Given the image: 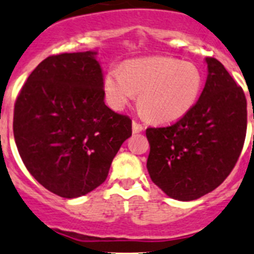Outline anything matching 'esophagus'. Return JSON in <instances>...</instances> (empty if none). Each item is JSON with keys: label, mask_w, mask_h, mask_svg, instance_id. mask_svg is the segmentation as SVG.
<instances>
[{"label": "esophagus", "mask_w": 254, "mask_h": 254, "mask_svg": "<svg viewBox=\"0 0 254 254\" xmlns=\"http://www.w3.org/2000/svg\"><path fill=\"white\" fill-rule=\"evenodd\" d=\"M143 129H144V127H143L140 124H138L137 121H133L132 122V130H133V133H139V132H142Z\"/></svg>", "instance_id": "obj_1"}]
</instances>
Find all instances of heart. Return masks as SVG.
<instances>
[{"instance_id":"b5f03b06","label":"heart","mask_w":254,"mask_h":254,"mask_svg":"<svg viewBox=\"0 0 254 254\" xmlns=\"http://www.w3.org/2000/svg\"><path fill=\"white\" fill-rule=\"evenodd\" d=\"M202 87L197 66L174 58L130 60L124 67L112 66L105 77L107 102L122 110L139 94V105L149 119L172 122L187 115Z\"/></svg>"}]
</instances>
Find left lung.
Wrapping results in <instances>:
<instances>
[{"label":"left lung","instance_id":"left-lung-1","mask_svg":"<svg viewBox=\"0 0 254 254\" xmlns=\"http://www.w3.org/2000/svg\"><path fill=\"white\" fill-rule=\"evenodd\" d=\"M206 84L192 109L170 126L145 130L150 179L182 201L199 199L222 184L246 139L247 100L242 87L217 59L206 58Z\"/></svg>","mask_w":254,"mask_h":254}]
</instances>
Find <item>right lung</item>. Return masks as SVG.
Returning a JSON list of instances; mask_svg holds the SVG:
<instances>
[{
	"label": "right lung",
	"instance_id": "add662e5",
	"mask_svg": "<svg viewBox=\"0 0 254 254\" xmlns=\"http://www.w3.org/2000/svg\"><path fill=\"white\" fill-rule=\"evenodd\" d=\"M95 52L50 55L32 71L14 104L13 134L28 172L66 199L106 180L132 120L105 105Z\"/></svg>",
	"mask_w": 254,
	"mask_h": 254
}]
</instances>
